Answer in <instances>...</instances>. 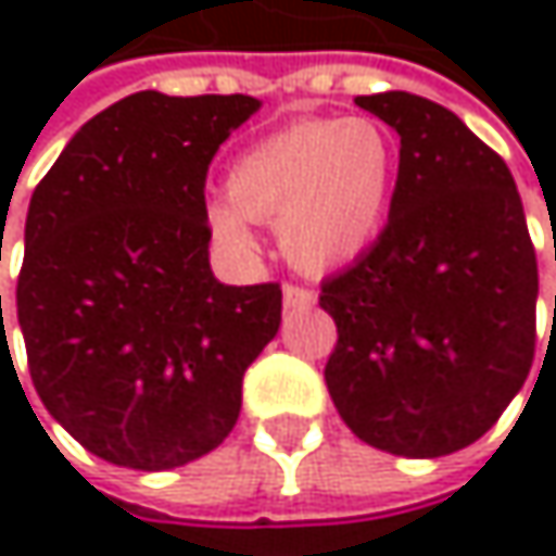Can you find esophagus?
<instances>
[{
    "label": "esophagus",
    "mask_w": 556,
    "mask_h": 556,
    "mask_svg": "<svg viewBox=\"0 0 556 556\" xmlns=\"http://www.w3.org/2000/svg\"><path fill=\"white\" fill-rule=\"evenodd\" d=\"M282 305L286 308H308V305H315V292L299 286V282H286L282 286Z\"/></svg>",
    "instance_id": "obj_1"
}]
</instances>
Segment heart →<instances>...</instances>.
<instances>
[{"mask_svg": "<svg viewBox=\"0 0 556 556\" xmlns=\"http://www.w3.org/2000/svg\"><path fill=\"white\" fill-rule=\"evenodd\" d=\"M392 148L367 118H305L241 151L225 176L228 199L208 225L228 248H251V222H277L286 257L305 270L354 261L380 231Z\"/></svg>", "mask_w": 556, "mask_h": 556, "instance_id": "1", "label": "heart"}]
</instances>
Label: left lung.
<instances>
[{"label": "left lung", "mask_w": 556, "mask_h": 556, "mask_svg": "<svg viewBox=\"0 0 556 556\" xmlns=\"http://www.w3.org/2000/svg\"><path fill=\"white\" fill-rule=\"evenodd\" d=\"M399 135L389 222L351 267L321 279L338 325L325 383L344 425L399 457L480 441L534 361L538 257L500 154L451 109L357 96Z\"/></svg>", "instance_id": "obj_1"}]
</instances>
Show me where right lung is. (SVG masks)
<instances>
[{"mask_svg": "<svg viewBox=\"0 0 556 556\" xmlns=\"http://www.w3.org/2000/svg\"><path fill=\"white\" fill-rule=\"evenodd\" d=\"M257 109L241 92L125 96L31 195L15 286L28 374L109 464L173 470L215 451L277 334L279 282L225 286L208 267V164Z\"/></svg>", "mask_w": 556, "mask_h": 556, "instance_id": "1", "label": "right lung"}]
</instances>
